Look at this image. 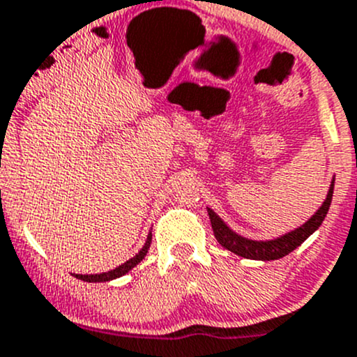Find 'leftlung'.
<instances>
[{"label": "left lung", "instance_id": "1", "mask_svg": "<svg viewBox=\"0 0 357 357\" xmlns=\"http://www.w3.org/2000/svg\"><path fill=\"white\" fill-rule=\"evenodd\" d=\"M333 187H335V177L331 178L330 189H328L326 199L323 201L319 208L316 210V213L302 224L300 227L294 229V231L287 232V234L280 236V238L274 239H266V241H259V239H250L245 236L238 234L236 231H232L217 213H215L211 208H206L208 217H210L211 229H213V234L217 238V241L224 246L229 252L236 253V255L243 257V259H252V260H278L287 257L288 253L294 252L295 248H298L307 238H309L312 232H316L319 229V225L323 224L324 217H326L328 210H330L331 197H333Z\"/></svg>", "mask_w": 357, "mask_h": 357}]
</instances>
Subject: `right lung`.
<instances>
[{"instance_id":"add662e5","label":"right lung","mask_w":357,"mask_h":357,"mask_svg":"<svg viewBox=\"0 0 357 357\" xmlns=\"http://www.w3.org/2000/svg\"><path fill=\"white\" fill-rule=\"evenodd\" d=\"M151 241H153V232L149 231L146 243H144V246H142V248H140V252L137 253L135 257H132V259H130V260H126L125 264H121V266L116 267V269H111V271H107V273H100V274H73V276L77 278V280L86 281V283H105V281L118 280V278H121V276H125V274H128L130 271L133 269V267L139 266V264L142 262L144 257L147 255V250H149Z\"/></svg>"}]
</instances>
